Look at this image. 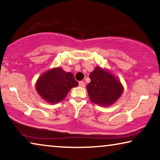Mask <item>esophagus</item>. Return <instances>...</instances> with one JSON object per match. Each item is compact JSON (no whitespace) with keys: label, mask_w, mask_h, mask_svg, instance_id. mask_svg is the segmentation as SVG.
<instances>
[{"label":"esophagus","mask_w":160,"mask_h":160,"mask_svg":"<svg viewBox=\"0 0 160 160\" xmlns=\"http://www.w3.org/2000/svg\"><path fill=\"white\" fill-rule=\"evenodd\" d=\"M78 86L81 87H85V83L83 81H81V82H78Z\"/></svg>","instance_id":"obj_1"}]
</instances>
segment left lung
Wrapping results in <instances>:
<instances>
[{"label":"left lung","mask_w":160,"mask_h":160,"mask_svg":"<svg viewBox=\"0 0 160 160\" xmlns=\"http://www.w3.org/2000/svg\"><path fill=\"white\" fill-rule=\"evenodd\" d=\"M89 78L91 82L87 85V92L90 99L95 104L110 105L122 93L123 88L118 79L102 68L96 67Z\"/></svg>","instance_id":"left-lung-1"}]
</instances>
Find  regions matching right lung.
Listing matches in <instances>:
<instances>
[{"label": "right lung", "mask_w": 160, "mask_h": 160, "mask_svg": "<svg viewBox=\"0 0 160 160\" xmlns=\"http://www.w3.org/2000/svg\"><path fill=\"white\" fill-rule=\"evenodd\" d=\"M78 84L72 73L61 68H55L39 78L36 89L48 102L57 103L63 100L71 88Z\"/></svg>", "instance_id": "1"}]
</instances>
